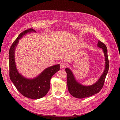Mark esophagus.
Wrapping results in <instances>:
<instances>
[{
  "label": "esophagus",
  "mask_w": 120,
  "mask_h": 120,
  "mask_svg": "<svg viewBox=\"0 0 120 120\" xmlns=\"http://www.w3.org/2000/svg\"><path fill=\"white\" fill-rule=\"evenodd\" d=\"M60 68H64L67 67V64L65 63H61L60 64Z\"/></svg>",
  "instance_id": "obj_1"
}]
</instances>
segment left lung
Masks as SVG:
<instances>
[{
    "label": "left lung",
    "instance_id": "1",
    "mask_svg": "<svg viewBox=\"0 0 120 120\" xmlns=\"http://www.w3.org/2000/svg\"><path fill=\"white\" fill-rule=\"evenodd\" d=\"M98 46L103 49L105 57V68L100 79L95 83L90 86H82L77 82L72 71L68 68L65 69L67 74V84L68 90L71 95L78 99L92 96L99 93L103 87L105 79L109 68V61L108 60V52L106 45L99 41Z\"/></svg>",
    "mask_w": 120,
    "mask_h": 120
}]
</instances>
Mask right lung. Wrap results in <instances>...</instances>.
<instances>
[{"label":"right lung","mask_w":120,"mask_h":120,"mask_svg":"<svg viewBox=\"0 0 120 120\" xmlns=\"http://www.w3.org/2000/svg\"><path fill=\"white\" fill-rule=\"evenodd\" d=\"M35 32L33 29H28L23 31L14 41L9 52V77L17 90L23 96L32 99H38L46 95L50 88V81L52 75L60 69V64L49 67L33 79L23 77L17 71L14 59V52L22 36L30 32Z\"/></svg>","instance_id":"add662e5"}]
</instances>
